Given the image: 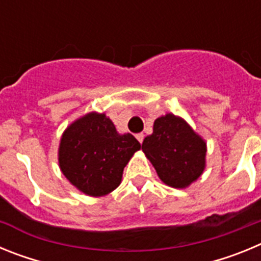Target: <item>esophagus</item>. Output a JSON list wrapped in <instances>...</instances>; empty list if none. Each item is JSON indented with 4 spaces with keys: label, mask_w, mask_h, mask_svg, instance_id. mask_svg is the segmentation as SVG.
I'll return each mask as SVG.
<instances>
[{
    "label": "esophagus",
    "mask_w": 261,
    "mask_h": 261,
    "mask_svg": "<svg viewBox=\"0 0 261 261\" xmlns=\"http://www.w3.org/2000/svg\"><path fill=\"white\" fill-rule=\"evenodd\" d=\"M144 137H145V136L142 135V133H138V135L136 136V138H137L140 144H142V141H144Z\"/></svg>",
    "instance_id": "esophagus-1"
}]
</instances>
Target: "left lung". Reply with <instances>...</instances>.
I'll use <instances>...</instances> for the list:
<instances>
[{
    "label": "left lung",
    "instance_id": "obj_1",
    "mask_svg": "<svg viewBox=\"0 0 261 261\" xmlns=\"http://www.w3.org/2000/svg\"><path fill=\"white\" fill-rule=\"evenodd\" d=\"M142 151L159 179L172 188H187L206 166V142L186 120L174 114L159 116L153 133L142 142Z\"/></svg>",
    "mask_w": 261,
    "mask_h": 261
}]
</instances>
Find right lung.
<instances>
[{
    "label": "right lung",
    "instance_id": "1",
    "mask_svg": "<svg viewBox=\"0 0 261 261\" xmlns=\"http://www.w3.org/2000/svg\"><path fill=\"white\" fill-rule=\"evenodd\" d=\"M141 144L130 133H119L106 114L89 112L64 130L59 166L80 192L93 197L108 195L121 183L124 167Z\"/></svg>",
    "mask_w": 261,
    "mask_h": 261
}]
</instances>
